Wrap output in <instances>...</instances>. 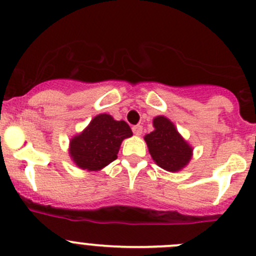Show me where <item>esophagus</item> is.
Masks as SVG:
<instances>
[{"label": "esophagus", "mask_w": 256, "mask_h": 256, "mask_svg": "<svg viewBox=\"0 0 256 256\" xmlns=\"http://www.w3.org/2000/svg\"><path fill=\"white\" fill-rule=\"evenodd\" d=\"M132 132L135 134L136 136H140L141 134H142V126H141V125L132 126Z\"/></svg>", "instance_id": "34e87169"}]
</instances>
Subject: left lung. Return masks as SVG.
Wrapping results in <instances>:
<instances>
[{
    "mask_svg": "<svg viewBox=\"0 0 256 256\" xmlns=\"http://www.w3.org/2000/svg\"><path fill=\"white\" fill-rule=\"evenodd\" d=\"M154 130L144 136L154 161L166 171L176 172L190 162L192 147L177 132L174 124L164 116L154 118Z\"/></svg>",
    "mask_w": 256,
    "mask_h": 256,
    "instance_id": "1",
    "label": "left lung"
}]
</instances>
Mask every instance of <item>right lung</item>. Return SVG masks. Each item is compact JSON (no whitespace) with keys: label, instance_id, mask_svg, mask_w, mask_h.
<instances>
[{"label":"right lung","instance_id":"right-lung-1","mask_svg":"<svg viewBox=\"0 0 256 256\" xmlns=\"http://www.w3.org/2000/svg\"><path fill=\"white\" fill-rule=\"evenodd\" d=\"M131 135L132 131L125 121H116L108 114H100L70 141L72 158L82 170H102L116 160L122 140Z\"/></svg>","mask_w":256,"mask_h":256}]
</instances>
